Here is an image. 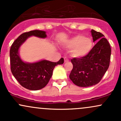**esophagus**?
Segmentation results:
<instances>
[{
  "mask_svg": "<svg viewBox=\"0 0 121 121\" xmlns=\"http://www.w3.org/2000/svg\"><path fill=\"white\" fill-rule=\"evenodd\" d=\"M69 61V59H68L66 57H64V62H68Z\"/></svg>",
  "mask_w": 121,
  "mask_h": 121,
  "instance_id": "1",
  "label": "esophagus"
}]
</instances>
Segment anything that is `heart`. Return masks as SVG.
<instances>
[{
	"instance_id": "heart-1",
	"label": "heart",
	"mask_w": 121,
	"mask_h": 121,
	"mask_svg": "<svg viewBox=\"0 0 121 121\" xmlns=\"http://www.w3.org/2000/svg\"><path fill=\"white\" fill-rule=\"evenodd\" d=\"M93 45V43L92 40L82 35L73 37L67 44V47L72 49V55L76 57H82L86 56L92 49Z\"/></svg>"
}]
</instances>
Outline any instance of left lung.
<instances>
[{
    "instance_id": "1",
    "label": "left lung",
    "mask_w": 121,
    "mask_h": 121,
    "mask_svg": "<svg viewBox=\"0 0 121 121\" xmlns=\"http://www.w3.org/2000/svg\"><path fill=\"white\" fill-rule=\"evenodd\" d=\"M93 41L97 43L88 55L71 60L73 65L69 78L73 84L80 87H89L99 82L110 65L111 48L104 35L91 30Z\"/></svg>"
}]
</instances>
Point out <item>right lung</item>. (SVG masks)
<instances>
[{
	"label": "right lung",
	"instance_id": "add662e5",
	"mask_svg": "<svg viewBox=\"0 0 121 121\" xmlns=\"http://www.w3.org/2000/svg\"><path fill=\"white\" fill-rule=\"evenodd\" d=\"M35 36L45 38V31L39 30H30L19 36L11 47L9 51L11 70L15 78L22 86L31 91L41 89L47 85L53 74V70L58 64L64 63L63 58L54 62L42 60L35 63H26L20 59L19 48L30 36Z\"/></svg>",
	"mask_w": 121,
	"mask_h": 121
}]
</instances>
